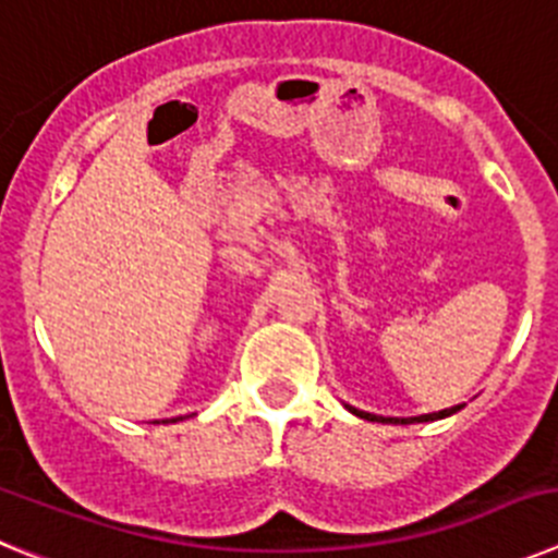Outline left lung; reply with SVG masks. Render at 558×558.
Here are the masks:
<instances>
[{"instance_id": "8db88e82", "label": "left lung", "mask_w": 558, "mask_h": 558, "mask_svg": "<svg viewBox=\"0 0 558 558\" xmlns=\"http://www.w3.org/2000/svg\"><path fill=\"white\" fill-rule=\"evenodd\" d=\"M349 411L357 413V416H363V418H368V422H402V425H411V422H433V418H445V416H450V413L461 411V405L447 408V411H438V413H427V416H413V418H386V416H374V413L354 411V408H349Z\"/></svg>"}]
</instances>
